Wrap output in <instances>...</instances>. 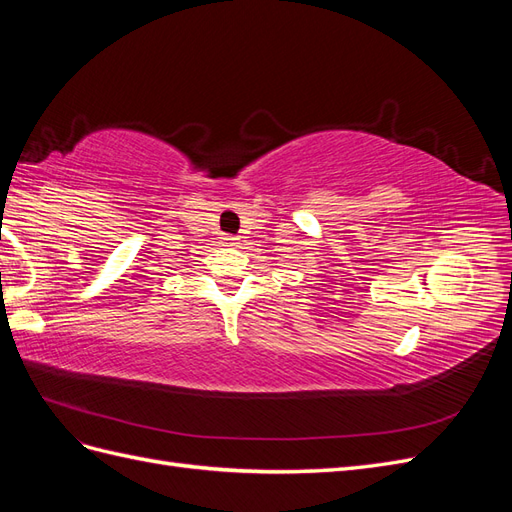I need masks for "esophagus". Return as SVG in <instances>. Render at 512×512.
Returning <instances> with one entry per match:
<instances>
[{
	"instance_id": "obj_1",
	"label": "esophagus",
	"mask_w": 512,
	"mask_h": 512,
	"mask_svg": "<svg viewBox=\"0 0 512 512\" xmlns=\"http://www.w3.org/2000/svg\"><path fill=\"white\" fill-rule=\"evenodd\" d=\"M239 241H241V237H224L226 245H239Z\"/></svg>"
}]
</instances>
